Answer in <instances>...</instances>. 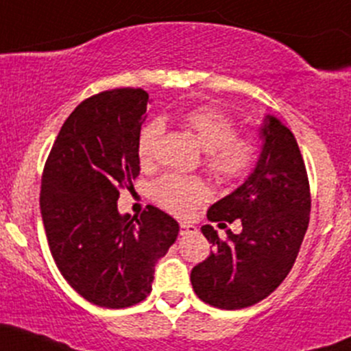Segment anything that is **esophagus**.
<instances>
[{"label":"esophagus","instance_id":"esophagus-1","mask_svg":"<svg viewBox=\"0 0 351 351\" xmlns=\"http://www.w3.org/2000/svg\"><path fill=\"white\" fill-rule=\"evenodd\" d=\"M198 233V228L195 225H190V223H180V234L182 237H188V234H196Z\"/></svg>","mask_w":351,"mask_h":351}]
</instances>
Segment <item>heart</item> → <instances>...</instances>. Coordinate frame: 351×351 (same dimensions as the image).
<instances>
[{"instance_id":"b5f03b06","label":"heart","mask_w":351,"mask_h":351,"mask_svg":"<svg viewBox=\"0 0 351 351\" xmlns=\"http://www.w3.org/2000/svg\"><path fill=\"white\" fill-rule=\"evenodd\" d=\"M184 123L195 133L205 152L206 168L223 182L243 178L260 156V141L255 134H237V123L217 108L203 106L188 111ZM165 125L153 119L143 126L138 138V158L149 165L155 158ZM210 196L206 183L193 176L167 173L153 184V198L175 215H188Z\"/></svg>"}]
</instances>
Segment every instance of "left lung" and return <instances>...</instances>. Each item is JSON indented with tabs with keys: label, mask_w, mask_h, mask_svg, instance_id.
<instances>
[{
	"label": "left lung",
	"mask_w": 351,
	"mask_h": 351,
	"mask_svg": "<svg viewBox=\"0 0 351 351\" xmlns=\"http://www.w3.org/2000/svg\"><path fill=\"white\" fill-rule=\"evenodd\" d=\"M260 138L263 145L253 171L206 215L219 225L240 219L243 230L238 234L226 230L221 240L213 226H202L215 250L191 269L198 298L223 310L255 305L280 287L310 221V184L293 133L267 114Z\"/></svg>",
	"instance_id": "left-lung-1"
}]
</instances>
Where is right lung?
<instances>
[{
  "mask_svg": "<svg viewBox=\"0 0 351 351\" xmlns=\"http://www.w3.org/2000/svg\"><path fill=\"white\" fill-rule=\"evenodd\" d=\"M148 103L141 88L84 99L61 126L41 178V218L56 267L98 306L143 302L156 261L180 232L156 206L140 218L118 211L119 188H133L140 175L138 138Z\"/></svg>",
  "mask_w": 351,
  "mask_h": 351,
  "instance_id": "obj_1",
  "label": "right lung"
}]
</instances>
